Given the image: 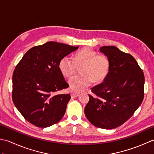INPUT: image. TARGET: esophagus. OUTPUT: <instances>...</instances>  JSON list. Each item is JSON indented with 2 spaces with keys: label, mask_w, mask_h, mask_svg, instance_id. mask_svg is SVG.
Segmentation results:
<instances>
[{
  "label": "esophagus",
  "mask_w": 154,
  "mask_h": 154,
  "mask_svg": "<svg viewBox=\"0 0 154 154\" xmlns=\"http://www.w3.org/2000/svg\"><path fill=\"white\" fill-rule=\"evenodd\" d=\"M79 95V93H75V92H71V97L72 98H76Z\"/></svg>",
  "instance_id": "obj_1"
}]
</instances>
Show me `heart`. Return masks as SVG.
Instances as JSON below:
<instances>
[{
  "label": "heart",
  "instance_id": "1",
  "mask_svg": "<svg viewBox=\"0 0 154 154\" xmlns=\"http://www.w3.org/2000/svg\"><path fill=\"white\" fill-rule=\"evenodd\" d=\"M82 75L74 76L69 81L71 89L74 92H81L89 87L93 81L96 83L106 79L110 70V61L104 54H97L89 48H85L77 52L74 60L65 56L59 63V68L65 77H70L76 71L77 66H82Z\"/></svg>",
  "mask_w": 154,
  "mask_h": 154
}]
</instances>
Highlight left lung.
<instances>
[{
    "instance_id": "left-lung-1",
    "label": "left lung",
    "mask_w": 154,
    "mask_h": 154,
    "mask_svg": "<svg viewBox=\"0 0 154 154\" xmlns=\"http://www.w3.org/2000/svg\"><path fill=\"white\" fill-rule=\"evenodd\" d=\"M99 50L110 61V70L104 82L93 87V95L85 108L89 122L100 128L114 129L131 117L142 104L144 75L136 60L115 46Z\"/></svg>"
}]
</instances>
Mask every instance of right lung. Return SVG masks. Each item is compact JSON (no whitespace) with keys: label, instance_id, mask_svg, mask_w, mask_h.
Masks as SVG:
<instances>
[{"label":"right lung","instance_id":"right-lung-1","mask_svg":"<svg viewBox=\"0 0 154 154\" xmlns=\"http://www.w3.org/2000/svg\"><path fill=\"white\" fill-rule=\"evenodd\" d=\"M78 48L48 42L29 50L16 65L12 76L13 103L24 119L34 126L49 127L64 116L71 96L54 95L69 87L59 63Z\"/></svg>","mask_w":154,"mask_h":154}]
</instances>
